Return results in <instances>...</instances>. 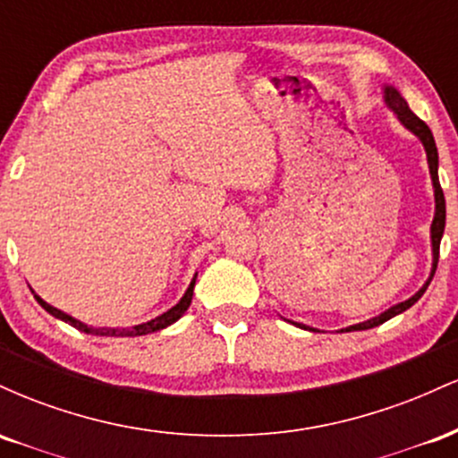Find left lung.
I'll return each mask as SVG.
<instances>
[{"mask_svg":"<svg viewBox=\"0 0 458 458\" xmlns=\"http://www.w3.org/2000/svg\"><path fill=\"white\" fill-rule=\"evenodd\" d=\"M386 101L394 109V112H396L398 120H401V123L409 131H413V133L418 135L420 140H422L424 148H427L428 170H430V178H433V187H435V219H433V225H430V239H433V271H430L428 282L424 284V286L420 288V291L415 293L411 299H407V301L398 303V306H392L390 310H387V312L379 314V317L366 320V323L351 325V327H346L343 331L372 329V327H377V325H383V323H386V320H390L392 317H396V314L404 312V310L411 308L413 303L424 295V291H427V288H428V284H430V280H433L435 271H437V262H439V243H441V236H444V228H445V198H444V189H441L439 176H437V165H439L437 146H435V138H433V133H430V129L427 127V123H424V120H420L418 115H415L411 109H409L407 101H404V98L396 90H394V88H386ZM299 327H303V325H299Z\"/></svg>","mask_w":458,"mask_h":458,"instance_id":"obj_1","label":"left lung"}]
</instances>
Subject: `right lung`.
<instances>
[{
	"label": "right lung",
	"mask_w": 458,
	"mask_h": 458,
	"mask_svg": "<svg viewBox=\"0 0 458 458\" xmlns=\"http://www.w3.org/2000/svg\"><path fill=\"white\" fill-rule=\"evenodd\" d=\"M193 284H196V277H193L191 284H189V288H187L185 297H182L181 301H178L174 308L167 310V312H165V314H161V317H157V318L148 320V323L135 325V327H131V329H115V327H88V325H83L81 320H77V318L68 317V314L60 312V310H57V308L49 306V303L43 301V299H40L38 295H34V297H36V301H38L40 306H43V308L47 310V312L51 314V317H55V318L64 320V323L72 325V327L79 329V331H86V334H94V335H115V338H120V335H144V334H152V331H159V329H163V327H167V325L176 323V320L181 318L182 314L187 312L189 303H191V297H193Z\"/></svg>",
	"instance_id": "right-lung-1"
}]
</instances>
